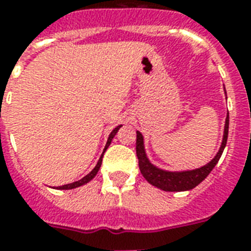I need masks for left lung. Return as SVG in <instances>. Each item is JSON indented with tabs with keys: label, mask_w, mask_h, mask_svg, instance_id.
I'll return each mask as SVG.
<instances>
[{
	"label": "left lung",
	"mask_w": 251,
	"mask_h": 251,
	"mask_svg": "<svg viewBox=\"0 0 251 251\" xmlns=\"http://www.w3.org/2000/svg\"><path fill=\"white\" fill-rule=\"evenodd\" d=\"M228 129H229V113L226 114V125H224V134H223V142L218 153L210 163L201 168L189 169V171L171 172L157 168L153 165L147 157L145 150V139L141 131H137V156L139 160V169L147 181L152 186L164 191H186L194 189L210 175L215 165L218 164L219 159L222 156L223 151L226 149V139H228Z\"/></svg>",
	"instance_id": "8db88e82"
}]
</instances>
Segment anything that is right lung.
<instances>
[{"mask_svg":"<svg viewBox=\"0 0 251 251\" xmlns=\"http://www.w3.org/2000/svg\"><path fill=\"white\" fill-rule=\"evenodd\" d=\"M121 126L122 125H118L117 127H114V129L112 130V133H110L109 137H108V141H106V145H105V147H104V151H102L101 156H100V159H99L98 164L95 165L94 169H92V171H91L90 173H88V175L84 176L83 178L79 179V181H75V182L68 183V185H62V186H58V187H57V189H58V190H70V189H75V187H79V186H82V185H86L87 182H90L91 179L94 178L95 176L98 175L99 169H100V167H101V160H102V156H104V152H105L106 149L109 147L110 142H112V139H113L114 135L117 134V131H118V130H120V127H121Z\"/></svg>","mask_w":251,"mask_h":251,"instance_id":"add662e5","label":"right lung"}]
</instances>
